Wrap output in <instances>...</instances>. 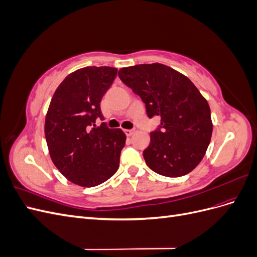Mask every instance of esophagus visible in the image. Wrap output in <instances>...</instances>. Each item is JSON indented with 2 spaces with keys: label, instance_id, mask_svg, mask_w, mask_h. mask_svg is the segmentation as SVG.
<instances>
[{
  "label": "esophagus",
  "instance_id": "34e87169",
  "mask_svg": "<svg viewBox=\"0 0 257 257\" xmlns=\"http://www.w3.org/2000/svg\"><path fill=\"white\" fill-rule=\"evenodd\" d=\"M136 132V130H124V133L126 134V136H132Z\"/></svg>",
  "mask_w": 257,
  "mask_h": 257
}]
</instances>
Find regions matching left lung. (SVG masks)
Segmentation results:
<instances>
[{
  "label": "left lung",
  "mask_w": 257,
  "mask_h": 257,
  "mask_svg": "<svg viewBox=\"0 0 257 257\" xmlns=\"http://www.w3.org/2000/svg\"><path fill=\"white\" fill-rule=\"evenodd\" d=\"M119 78L141 96L147 115H159V127L144 158L153 172L165 177H181L203 160L212 135L208 102L184 75L164 64L123 67Z\"/></svg>",
  "instance_id": "8db88e82"
}]
</instances>
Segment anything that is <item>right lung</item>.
Listing matches in <instances>:
<instances>
[{"label":"right lung","instance_id":"obj_1","mask_svg":"<svg viewBox=\"0 0 257 257\" xmlns=\"http://www.w3.org/2000/svg\"><path fill=\"white\" fill-rule=\"evenodd\" d=\"M118 69L88 66L69 74L54 92L45 121V136L53 164L69 181L85 188L105 182L119 168L126 136L109 128L100 100Z\"/></svg>","mask_w":257,"mask_h":257}]
</instances>
